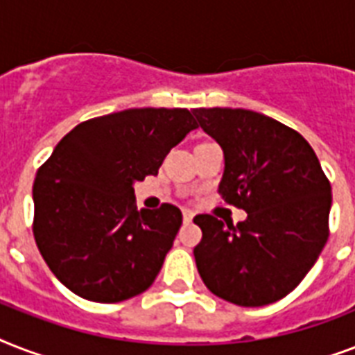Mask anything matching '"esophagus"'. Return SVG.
<instances>
[{
    "instance_id": "obj_1",
    "label": "esophagus",
    "mask_w": 355,
    "mask_h": 355,
    "mask_svg": "<svg viewBox=\"0 0 355 355\" xmlns=\"http://www.w3.org/2000/svg\"><path fill=\"white\" fill-rule=\"evenodd\" d=\"M182 216H184V221L191 223V219H193V211H191V210H184Z\"/></svg>"
}]
</instances>
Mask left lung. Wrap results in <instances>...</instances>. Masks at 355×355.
<instances>
[{
	"instance_id": "obj_1",
	"label": "left lung",
	"mask_w": 355,
	"mask_h": 355,
	"mask_svg": "<svg viewBox=\"0 0 355 355\" xmlns=\"http://www.w3.org/2000/svg\"><path fill=\"white\" fill-rule=\"evenodd\" d=\"M193 116L225 155L219 193L247 211L237 225L195 217L200 278L237 306L276 302L304 280L328 241L330 182L311 145L284 123L245 108H195Z\"/></svg>"
}]
</instances>
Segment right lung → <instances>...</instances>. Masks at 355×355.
I'll return each mask as SVG.
<instances>
[{"instance_id":"add662e5","label":"right lung","mask_w":355,"mask_h":355,"mask_svg":"<svg viewBox=\"0 0 355 355\" xmlns=\"http://www.w3.org/2000/svg\"><path fill=\"white\" fill-rule=\"evenodd\" d=\"M199 127L186 108H128L69 130L33 186L36 245L51 272L92 302H121L153 286L171 250L177 206L136 210L134 184L158 175Z\"/></svg>"}]
</instances>
